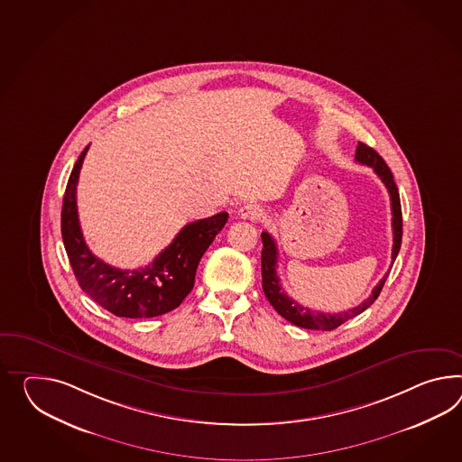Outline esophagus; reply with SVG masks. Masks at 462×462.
I'll use <instances>...</instances> for the list:
<instances>
[{
    "label": "esophagus",
    "instance_id": "esophagus-1",
    "mask_svg": "<svg viewBox=\"0 0 462 462\" xmlns=\"http://www.w3.org/2000/svg\"><path fill=\"white\" fill-rule=\"evenodd\" d=\"M238 217L245 220H260L263 217V208L257 203H247L238 210Z\"/></svg>",
    "mask_w": 462,
    "mask_h": 462
}]
</instances>
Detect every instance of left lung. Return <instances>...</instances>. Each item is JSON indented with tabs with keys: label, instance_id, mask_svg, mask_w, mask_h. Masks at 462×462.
I'll return each mask as SVG.
<instances>
[{
	"label": "left lung",
	"instance_id": "left-lung-1",
	"mask_svg": "<svg viewBox=\"0 0 462 462\" xmlns=\"http://www.w3.org/2000/svg\"><path fill=\"white\" fill-rule=\"evenodd\" d=\"M356 160L362 163L372 167L374 171L377 173V177L383 181L385 189L389 191L391 197V210H393V234H394V244H393V263L395 257L399 254L401 242H402V210H401V199H399V191L395 185L394 175L391 169L387 167V163L383 162V158L374 150L367 147L365 143H360L356 150ZM262 289L267 297V300L271 302L272 307L279 312V314L289 320L291 324L302 328H312V330H332L342 326L344 322H347L350 319H354L356 315L362 314L365 309H369L375 299L379 297V293L383 291L385 279L389 275V272L383 277V281L379 282L371 295L360 302L357 307L337 312V314H326V312H315L309 307L299 304L297 300L291 299L287 293L282 291L281 279L277 275V245L275 240L269 236L267 232H262Z\"/></svg>",
	"mask_w": 462,
	"mask_h": 462
}]
</instances>
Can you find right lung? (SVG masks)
Masks as SVG:
<instances>
[{"mask_svg":"<svg viewBox=\"0 0 462 462\" xmlns=\"http://www.w3.org/2000/svg\"><path fill=\"white\" fill-rule=\"evenodd\" d=\"M88 148L81 152L71 170L61 208V236L79 287L116 317L148 319L167 314L190 293L199 262L226 226L228 214L220 212L187 224L169 247L142 269L112 267L91 254L79 228L77 183Z\"/></svg>","mask_w":462,"mask_h":462,"instance_id":"right-lung-1","label":"right lung"}]
</instances>
